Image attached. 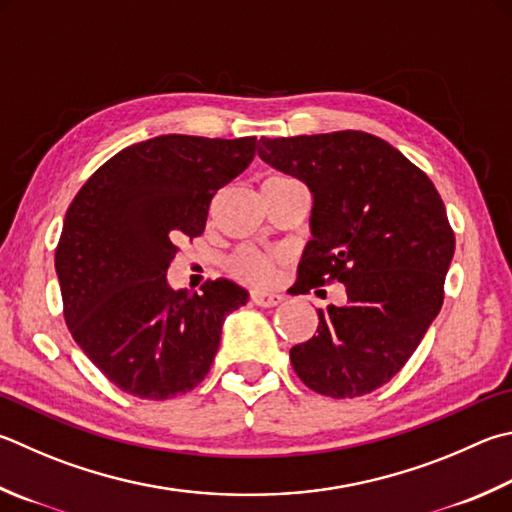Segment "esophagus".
<instances>
[{
    "mask_svg": "<svg viewBox=\"0 0 512 512\" xmlns=\"http://www.w3.org/2000/svg\"><path fill=\"white\" fill-rule=\"evenodd\" d=\"M250 300L257 306H277L284 302V297L280 293H268V291H253L250 293Z\"/></svg>",
    "mask_w": 512,
    "mask_h": 512,
    "instance_id": "1",
    "label": "esophagus"
}]
</instances>
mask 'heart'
<instances>
[{"label": "heart", "mask_w": 512, "mask_h": 512, "mask_svg": "<svg viewBox=\"0 0 512 512\" xmlns=\"http://www.w3.org/2000/svg\"><path fill=\"white\" fill-rule=\"evenodd\" d=\"M232 273L241 277L244 282H253V284H266L273 277V262L264 255L257 253H239L232 259Z\"/></svg>", "instance_id": "1"}]
</instances>
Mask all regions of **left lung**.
Returning a JSON list of instances; mask_svg holds the SVG:
<instances>
[{"instance_id": "8db88e82", "label": "left lung", "mask_w": 512, "mask_h": 512, "mask_svg": "<svg viewBox=\"0 0 512 512\" xmlns=\"http://www.w3.org/2000/svg\"><path fill=\"white\" fill-rule=\"evenodd\" d=\"M257 154L311 190L297 293L327 282L347 291V304L320 309L315 336L291 349L295 374L322 396L374 392L441 311L454 255L441 194L396 147L356 129L262 138Z\"/></svg>"}]
</instances>
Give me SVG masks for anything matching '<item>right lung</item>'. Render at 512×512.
<instances>
[{
  "label": "right lung",
  "instance_id": "1",
  "mask_svg": "<svg viewBox=\"0 0 512 512\" xmlns=\"http://www.w3.org/2000/svg\"><path fill=\"white\" fill-rule=\"evenodd\" d=\"M257 138L167 134L98 167L64 217L55 273L78 347L123 392L165 401L208 376L226 315L248 302L230 280L167 284L176 241L199 237L219 188L246 170Z\"/></svg>",
  "mask_w": 512,
  "mask_h": 512
}]
</instances>
